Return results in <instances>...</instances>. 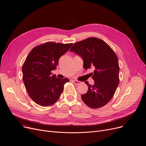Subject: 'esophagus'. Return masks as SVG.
Returning a JSON list of instances; mask_svg holds the SVG:
<instances>
[{
  "label": "esophagus",
  "instance_id": "obj_1",
  "mask_svg": "<svg viewBox=\"0 0 146 146\" xmlns=\"http://www.w3.org/2000/svg\"><path fill=\"white\" fill-rule=\"evenodd\" d=\"M72 82H73L74 84H76V85H79V84H81V82H80V81H77V80H72Z\"/></svg>",
  "mask_w": 146,
  "mask_h": 146
}]
</instances>
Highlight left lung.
I'll return each instance as SVG.
<instances>
[{
  "label": "left lung",
  "instance_id": "1",
  "mask_svg": "<svg viewBox=\"0 0 146 146\" xmlns=\"http://www.w3.org/2000/svg\"><path fill=\"white\" fill-rule=\"evenodd\" d=\"M83 60L85 69H94L91 73L94 81L88 92L81 95L84 103L92 108L106 105L113 98L119 83L118 58L111 47L103 40L92 37L74 44L70 50Z\"/></svg>",
  "mask_w": 146,
  "mask_h": 146
}]
</instances>
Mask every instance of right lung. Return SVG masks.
I'll use <instances>...</instances> for the list:
<instances>
[{
    "label": "right lung",
    "mask_w": 146,
    "mask_h": 146,
    "mask_svg": "<svg viewBox=\"0 0 146 146\" xmlns=\"http://www.w3.org/2000/svg\"><path fill=\"white\" fill-rule=\"evenodd\" d=\"M72 45L47 42L33 48L27 56L22 66L23 81L29 96L37 104L50 106L60 98L69 80L57 78L51 71L56 69L60 58Z\"/></svg>",
    "instance_id": "1"
}]
</instances>
